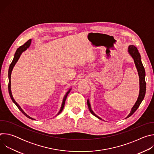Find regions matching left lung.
Instances as JSON below:
<instances>
[{
    "label": "left lung",
    "mask_w": 154,
    "mask_h": 154,
    "mask_svg": "<svg viewBox=\"0 0 154 154\" xmlns=\"http://www.w3.org/2000/svg\"><path fill=\"white\" fill-rule=\"evenodd\" d=\"M128 52L131 55V57L133 58V59L134 60L135 64V66H136L137 71H138V74L139 78H140V93H139V96L137 99V100L136 101L134 106L131 108L130 113L128 114V115L125 118H127L130 117V116L132 115L138 109V108L139 107L141 102L144 99V97L145 94H146V81H145L146 72H145V69H144V68L143 65V63L141 62V55L138 52V50L135 46L130 45L128 48ZM87 104H88V108L90 109L91 113L93 114L94 116L99 118V119H102L100 117H99L97 115H96L92 110L89 99L87 100Z\"/></svg>",
    "instance_id": "obj_1"
}]
</instances>
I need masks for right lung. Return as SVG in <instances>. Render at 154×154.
<instances>
[{"label": "right lung", "instance_id": "1", "mask_svg": "<svg viewBox=\"0 0 154 154\" xmlns=\"http://www.w3.org/2000/svg\"><path fill=\"white\" fill-rule=\"evenodd\" d=\"M31 41H32L31 39H29L28 41H27V42L24 44V45L20 46V47L16 50V52H15V54H14V58H13V60L11 63L10 65L9 69H8V79H9V83H8V92H9V94H10V97H11L12 101H13V103H14L15 105L17 106V108H19V110H20L22 113H23L26 116H27L28 118L31 119H35L32 118V117H30V116H29L27 113H26L24 112L23 109H22L21 107L19 105V104L15 101V100L14 99V98H13V95H12V93H11V74L12 70H13V68H14V65L16 64V63L17 61H18V60H19V57H20V55L22 54V53H23V52H24L25 51H26L27 49L30 47V44H31ZM71 90V88L69 89V90L67 91V93H66V94L64 95V97H63V99L61 106V108H60V111H59L58 113H57V116L58 115L63 111L64 106V104H65V101H66V100L67 96H68V94L70 93Z\"/></svg>", "mask_w": 154, "mask_h": 154}]
</instances>
